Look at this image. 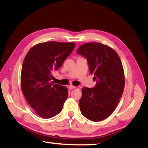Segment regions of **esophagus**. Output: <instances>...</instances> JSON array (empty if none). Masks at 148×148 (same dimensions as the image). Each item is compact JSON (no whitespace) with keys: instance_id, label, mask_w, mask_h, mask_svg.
Segmentation results:
<instances>
[{"instance_id":"esophagus-1","label":"esophagus","mask_w":148,"mask_h":148,"mask_svg":"<svg viewBox=\"0 0 148 148\" xmlns=\"http://www.w3.org/2000/svg\"><path fill=\"white\" fill-rule=\"evenodd\" d=\"M69 88H70V89H73V88H76V87H75V86H74V85H69Z\"/></svg>"}]
</instances>
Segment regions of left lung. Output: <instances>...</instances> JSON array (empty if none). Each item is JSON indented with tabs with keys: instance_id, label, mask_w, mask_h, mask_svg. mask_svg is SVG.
<instances>
[{
	"instance_id": "obj_1",
	"label": "left lung",
	"mask_w": 148,
	"mask_h": 148,
	"mask_svg": "<svg viewBox=\"0 0 148 148\" xmlns=\"http://www.w3.org/2000/svg\"><path fill=\"white\" fill-rule=\"evenodd\" d=\"M76 52L87 60L96 81L95 87L82 88L80 111L93 122L103 120L112 114L122 96L125 77L122 61L116 51L100 42L83 44Z\"/></svg>"
}]
</instances>
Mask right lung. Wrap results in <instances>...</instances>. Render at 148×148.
Wrapping results in <instances>:
<instances>
[{
  "mask_svg": "<svg viewBox=\"0 0 148 148\" xmlns=\"http://www.w3.org/2000/svg\"><path fill=\"white\" fill-rule=\"evenodd\" d=\"M75 46L74 42H42L31 48L26 55L21 71V89L39 116L50 119L62 111L68 89L51 81L52 72L60 68Z\"/></svg>",
  "mask_w": 148,
  "mask_h": 148,
  "instance_id": "obj_1",
  "label": "right lung"
}]
</instances>
